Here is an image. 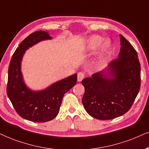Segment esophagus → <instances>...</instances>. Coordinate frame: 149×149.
<instances>
[{"mask_svg":"<svg viewBox=\"0 0 149 149\" xmlns=\"http://www.w3.org/2000/svg\"><path fill=\"white\" fill-rule=\"evenodd\" d=\"M84 78V74L82 72H79L78 73V82H81L82 79Z\"/></svg>","mask_w":149,"mask_h":149,"instance_id":"34e87169","label":"esophagus"}]
</instances>
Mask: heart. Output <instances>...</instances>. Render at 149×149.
Segmentation results:
<instances>
[{
  "mask_svg": "<svg viewBox=\"0 0 149 149\" xmlns=\"http://www.w3.org/2000/svg\"><path fill=\"white\" fill-rule=\"evenodd\" d=\"M102 42L103 38L101 37L100 36H90L86 40L85 42H84V48L86 52H93V51L97 49L100 47V46L102 45ZM111 46V42L109 40H105L103 42L102 45L101 46L100 50L99 52L98 56L94 61V65H95V68L99 69L102 65L105 56H107V53L110 50Z\"/></svg>",
  "mask_w": 149,
  "mask_h": 149,
  "instance_id": "b5f03b06",
  "label": "heart"
}]
</instances>
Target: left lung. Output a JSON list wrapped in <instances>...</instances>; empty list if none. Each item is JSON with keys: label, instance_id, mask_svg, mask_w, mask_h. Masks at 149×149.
<instances>
[{"label": "left lung", "instance_id": "obj_1", "mask_svg": "<svg viewBox=\"0 0 149 149\" xmlns=\"http://www.w3.org/2000/svg\"><path fill=\"white\" fill-rule=\"evenodd\" d=\"M120 52L104 70L82 80V104L86 111L98 120H111L129 110L140 88V64L137 52L120 35Z\"/></svg>", "mask_w": 149, "mask_h": 149}]
</instances>
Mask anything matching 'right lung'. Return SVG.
<instances>
[{"mask_svg": "<svg viewBox=\"0 0 149 149\" xmlns=\"http://www.w3.org/2000/svg\"><path fill=\"white\" fill-rule=\"evenodd\" d=\"M51 39L49 33L45 31L31 33L15 51L9 64L7 96L18 114L31 122H45L54 119L59 112L64 95L77 82V74L74 73L40 91H33L26 85L21 71L24 53L37 43Z\"/></svg>", "mask_w": 149, "mask_h": 149, "instance_id": "1", "label": "right lung"}]
</instances>
